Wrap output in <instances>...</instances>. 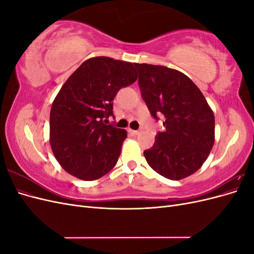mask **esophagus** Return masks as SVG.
<instances>
[{
	"instance_id": "esophagus-1",
	"label": "esophagus",
	"mask_w": 254,
	"mask_h": 254,
	"mask_svg": "<svg viewBox=\"0 0 254 254\" xmlns=\"http://www.w3.org/2000/svg\"><path fill=\"white\" fill-rule=\"evenodd\" d=\"M129 132L130 133H131V134H137V133H139V130H132V129H129Z\"/></svg>"
}]
</instances>
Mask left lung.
<instances>
[{"instance_id":"left-lung-1","label":"left lung","mask_w":254,"mask_h":254,"mask_svg":"<svg viewBox=\"0 0 254 254\" xmlns=\"http://www.w3.org/2000/svg\"><path fill=\"white\" fill-rule=\"evenodd\" d=\"M142 98L164 131L144 150L153 171L171 180L194 174L214 145L215 119L201 91L187 75L163 65L134 64Z\"/></svg>"}]
</instances>
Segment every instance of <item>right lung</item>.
<instances>
[{
    "label": "right lung",
    "mask_w": 254,
    "mask_h": 254,
    "mask_svg": "<svg viewBox=\"0 0 254 254\" xmlns=\"http://www.w3.org/2000/svg\"><path fill=\"white\" fill-rule=\"evenodd\" d=\"M137 78L133 64L109 57L90 58L60 89L50 114V142L64 171L92 181L117 164L125 129L107 124L113 99Z\"/></svg>",
    "instance_id": "obj_1"
}]
</instances>
